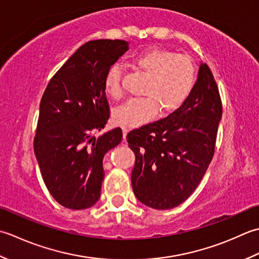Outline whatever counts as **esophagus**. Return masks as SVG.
<instances>
[{"instance_id":"obj_1","label":"esophagus","mask_w":259,"mask_h":259,"mask_svg":"<svg viewBox=\"0 0 259 259\" xmlns=\"http://www.w3.org/2000/svg\"><path fill=\"white\" fill-rule=\"evenodd\" d=\"M122 131H123V139H124V141H126V136H127L128 128H127V127H125V126H123V127H122Z\"/></svg>"}]
</instances>
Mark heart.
<instances>
[{
	"label": "heart",
	"instance_id": "b5f03b06",
	"mask_svg": "<svg viewBox=\"0 0 259 259\" xmlns=\"http://www.w3.org/2000/svg\"><path fill=\"white\" fill-rule=\"evenodd\" d=\"M132 65L145 77L143 95L117 108L113 114L114 122L125 127H136L155 117L159 108L167 114L177 110L186 102L196 81V69L188 56L174 55L161 48H146L132 59ZM120 68H109L104 79L105 92L112 98L122 97Z\"/></svg>",
	"mask_w": 259,
	"mask_h": 259
}]
</instances>
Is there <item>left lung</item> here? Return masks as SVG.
Segmentation results:
<instances>
[{
  "label": "left lung",
  "instance_id": "left-lung-1",
  "mask_svg": "<svg viewBox=\"0 0 259 259\" xmlns=\"http://www.w3.org/2000/svg\"><path fill=\"white\" fill-rule=\"evenodd\" d=\"M221 115L217 83L201 62L197 81L181 107L127 134L135 154L132 187L140 202L166 210L191 196L212 160Z\"/></svg>",
  "mask_w": 259,
  "mask_h": 259
}]
</instances>
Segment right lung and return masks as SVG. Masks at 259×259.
<instances>
[{
  "label": "right lung",
  "mask_w": 259,
  "mask_h": 259,
  "mask_svg": "<svg viewBox=\"0 0 259 259\" xmlns=\"http://www.w3.org/2000/svg\"><path fill=\"white\" fill-rule=\"evenodd\" d=\"M128 50L124 40H94L81 46L51 78L40 102L34 154L47 189L72 210L98 201L103 160L122 141V130L99 137L109 118L106 72Z\"/></svg>",
  "instance_id": "1"
}]
</instances>
